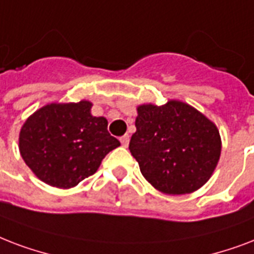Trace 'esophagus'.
I'll use <instances>...</instances> for the list:
<instances>
[{"label":"esophagus","mask_w":254,"mask_h":254,"mask_svg":"<svg viewBox=\"0 0 254 254\" xmlns=\"http://www.w3.org/2000/svg\"><path fill=\"white\" fill-rule=\"evenodd\" d=\"M121 143H122V145H123V147H127V145H128V143H129L128 135H123V136L121 137Z\"/></svg>","instance_id":"esophagus-1"}]
</instances>
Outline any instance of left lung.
<instances>
[{
  "label": "left lung",
  "instance_id": "left-lung-1",
  "mask_svg": "<svg viewBox=\"0 0 254 254\" xmlns=\"http://www.w3.org/2000/svg\"><path fill=\"white\" fill-rule=\"evenodd\" d=\"M129 151L141 175L166 194L192 193L211 179L221 155L216 125L182 100L137 106Z\"/></svg>",
  "mask_w": 254,
  "mask_h": 254
}]
</instances>
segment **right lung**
<instances>
[{
    "mask_svg": "<svg viewBox=\"0 0 254 254\" xmlns=\"http://www.w3.org/2000/svg\"><path fill=\"white\" fill-rule=\"evenodd\" d=\"M92 103H49L31 114L19 131V152L33 174L49 186L68 190L95 174L121 141L107 119L92 117Z\"/></svg>",
    "mask_w": 254,
    "mask_h": 254,
    "instance_id": "right-lung-1",
    "label": "right lung"
}]
</instances>
